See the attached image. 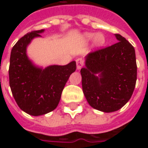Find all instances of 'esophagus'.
Masks as SVG:
<instances>
[{
    "instance_id": "esophagus-1",
    "label": "esophagus",
    "mask_w": 148,
    "mask_h": 148,
    "mask_svg": "<svg viewBox=\"0 0 148 148\" xmlns=\"http://www.w3.org/2000/svg\"><path fill=\"white\" fill-rule=\"evenodd\" d=\"M76 64H77V70H80L81 68L84 65V60L82 58H77L76 59Z\"/></svg>"
}]
</instances>
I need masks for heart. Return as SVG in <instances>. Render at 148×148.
Returning <instances> with one entry per match:
<instances>
[{"mask_svg":"<svg viewBox=\"0 0 148 148\" xmlns=\"http://www.w3.org/2000/svg\"><path fill=\"white\" fill-rule=\"evenodd\" d=\"M83 39L85 41L89 42L90 40L93 39V43L97 47H101L106 43V37L101 33L93 34V33H86L84 34Z\"/></svg>","mask_w":148,"mask_h":148,"instance_id":"1","label":"heart"}]
</instances>
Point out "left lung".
<instances>
[{
	"label": "left lung",
	"instance_id": "obj_1",
	"mask_svg": "<svg viewBox=\"0 0 148 148\" xmlns=\"http://www.w3.org/2000/svg\"><path fill=\"white\" fill-rule=\"evenodd\" d=\"M116 43L86 56L81 69L84 95L93 109L112 112L121 109L133 93L137 78L133 46L119 34Z\"/></svg>",
	"mask_w": 148,
	"mask_h": 148
}]
</instances>
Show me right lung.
<instances>
[{"label": "right lung", "mask_w": 148, "mask_h": 148, "mask_svg": "<svg viewBox=\"0 0 148 148\" xmlns=\"http://www.w3.org/2000/svg\"><path fill=\"white\" fill-rule=\"evenodd\" d=\"M43 32H31L18 40L12 49L8 71L9 86L16 102L21 110L36 116L56 109L65 85L76 70L75 61L45 69L33 64L27 57V47L34 38L41 37Z\"/></svg>", "instance_id": "right-lung-1"}]
</instances>
